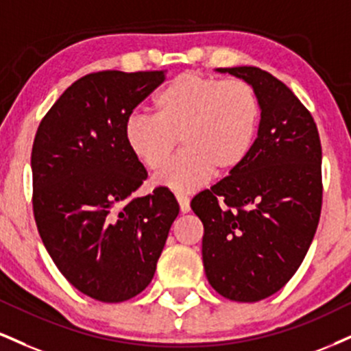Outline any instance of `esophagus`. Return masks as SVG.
Instances as JSON below:
<instances>
[{
	"label": "esophagus",
	"mask_w": 351,
	"mask_h": 351,
	"mask_svg": "<svg viewBox=\"0 0 351 351\" xmlns=\"http://www.w3.org/2000/svg\"><path fill=\"white\" fill-rule=\"evenodd\" d=\"M176 201H178L181 213H183V214L189 213L191 206H189V197L188 196H183V194H176Z\"/></svg>",
	"instance_id": "34e87169"
}]
</instances>
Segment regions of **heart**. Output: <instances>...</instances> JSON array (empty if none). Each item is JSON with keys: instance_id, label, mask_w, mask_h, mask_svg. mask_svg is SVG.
I'll use <instances>...</instances> for the list:
<instances>
[{"instance_id": "obj_1", "label": "heart", "mask_w": 351, "mask_h": 351, "mask_svg": "<svg viewBox=\"0 0 351 351\" xmlns=\"http://www.w3.org/2000/svg\"><path fill=\"white\" fill-rule=\"evenodd\" d=\"M157 116H130L124 138L135 158L160 170L176 143L183 152L154 178L157 186L191 193L210 176L229 175L250 155L260 122L258 96L242 80L181 73L154 99Z\"/></svg>"}]
</instances>
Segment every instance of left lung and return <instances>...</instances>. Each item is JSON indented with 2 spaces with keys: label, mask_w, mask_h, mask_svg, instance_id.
I'll return each mask as SVG.
<instances>
[{
  "label": "left lung",
  "mask_w": 351,
  "mask_h": 351,
  "mask_svg": "<svg viewBox=\"0 0 351 351\" xmlns=\"http://www.w3.org/2000/svg\"><path fill=\"white\" fill-rule=\"evenodd\" d=\"M255 90L260 124L247 160L193 197L204 226L202 263L223 298L256 302L301 267L322 206L317 125L294 93L256 66L216 69Z\"/></svg>",
  "instance_id": "left-lung-1"
}]
</instances>
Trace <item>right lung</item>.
Listing matches in <instances>:
<instances>
[{
	"mask_svg": "<svg viewBox=\"0 0 351 351\" xmlns=\"http://www.w3.org/2000/svg\"><path fill=\"white\" fill-rule=\"evenodd\" d=\"M165 71H98L55 101L32 147L34 217L63 276L101 302H122L150 285L180 213L167 188L135 197L147 178L124 138L134 108Z\"/></svg>",
	"mask_w": 351,
	"mask_h": 351,
	"instance_id": "1",
	"label": "right lung"
}]
</instances>
